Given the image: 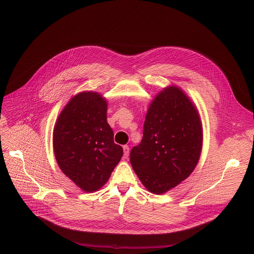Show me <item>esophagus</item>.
<instances>
[{
    "mask_svg": "<svg viewBox=\"0 0 254 254\" xmlns=\"http://www.w3.org/2000/svg\"><path fill=\"white\" fill-rule=\"evenodd\" d=\"M128 153H129L128 146H127V145H125V146H124V156H125V158H127Z\"/></svg>",
    "mask_w": 254,
    "mask_h": 254,
    "instance_id": "esophagus-1",
    "label": "esophagus"
}]
</instances>
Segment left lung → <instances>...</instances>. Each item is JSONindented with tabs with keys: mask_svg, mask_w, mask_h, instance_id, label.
I'll return each instance as SVG.
<instances>
[{
	"mask_svg": "<svg viewBox=\"0 0 254 254\" xmlns=\"http://www.w3.org/2000/svg\"><path fill=\"white\" fill-rule=\"evenodd\" d=\"M203 148V125L195 104L179 86L157 92L149 104L143 139L129 161L145 189L163 194L190 176Z\"/></svg>",
	"mask_w": 254,
	"mask_h": 254,
	"instance_id": "1",
	"label": "left lung"
}]
</instances>
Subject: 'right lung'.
Masks as SVG:
<instances>
[{"mask_svg": "<svg viewBox=\"0 0 254 254\" xmlns=\"http://www.w3.org/2000/svg\"><path fill=\"white\" fill-rule=\"evenodd\" d=\"M107 108L108 102L100 92L80 91L65 104L53 127L57 163L85 192L103 188L124 154L107 123Z\"/></svg>", "mask_w": 254, "mask_h": 254, "instance_id": "right-lung-1", "label": "right lung"}]
</instances>
